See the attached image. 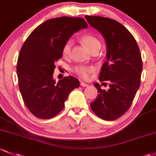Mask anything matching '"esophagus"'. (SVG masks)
I'll use <instances>...</instances> for the list:
<instances>
[{"label":"esophagus","instance_id":"1","mask_svg":"<svg viewBox=\"0 0 156 156\" xmlns=\"http://www.w3.org/2000/svg\"><path fill=\"white\" fill-rule=\"evenodd\" d=\"M81 87H88L89 85L87 83H84V82H81Z\"/></svg>","mask_w":156,"mask_h":156}]
</instances>
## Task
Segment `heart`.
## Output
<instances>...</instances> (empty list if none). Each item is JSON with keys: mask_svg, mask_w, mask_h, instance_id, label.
<instances>
[{"mask_svg": "<svg viewBox=\"0 0 156 156\" xmlns=\"http://www.w3.org/2000/svg\"><path fill=\"white\" fill-rule=\"evenodd\" d=\"M81 42L83 43V45L86 47L90 52H92L96 49H100L101 44L100 41L96 37L93 36L91 35H84L81 37ZM72 46H73V41L71 40L67 41L63 47L62 54L63 56L65 58H68L70 55V51H71ZM94 71V67L90 66H84V65H81L75 67L74 72L76 74H78L80 77L83 79H88L90 78V75L92 72Z\"/></svg>", "mask_w": 156, "mask_h": 156, "instance_id": "1", "label": "heart"}]
</instances>
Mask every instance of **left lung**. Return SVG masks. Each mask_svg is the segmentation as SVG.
Segmentation results:
<instances>
[{
	"label": "left lung",
	"mask_w": 156,
	"mask_h": 156,
	"mask_svg": "<svg viewBox=\"0 0 156 156\" xmlns=\"http://www.w3.org/2000/svg\"><path fill=\"white\" fill-rule=\"evenodd\" d=\"M85 18L105 40L107 61L101 67L99 81L109 83L108 90H102L99 83L94 84L98 94L90 107L99 118L112 121L129 109L139 88L141 53L134 37L118 21L100 16L86 15Z\"/></svg>",
	"instance_id": "1"
}]
</instances>
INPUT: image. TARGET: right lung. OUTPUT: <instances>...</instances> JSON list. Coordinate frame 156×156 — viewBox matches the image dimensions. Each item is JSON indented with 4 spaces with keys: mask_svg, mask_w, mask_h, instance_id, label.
Segmentation results:
<instances>
[{
    "mask_svg": "<svg viewBox=\"0 0 156 156\" xmlns=\"http://www.w3.org/2000/svg\"><path fill=\"white\" fill-rule=\"evenodd\" d=\"M87 27L81 18H52L32 31L22 46L17 64L18 84L25 105L37 118L55 117L64 109L70 92L79 87V81L73 76L56 83L53 73L65 43Z\"/></svg>",
    "mask_w": 156,
    "mask_h": 156,
    "instance_id": "right-lung-1",
    "label": "right lung"
}]
</instances>
